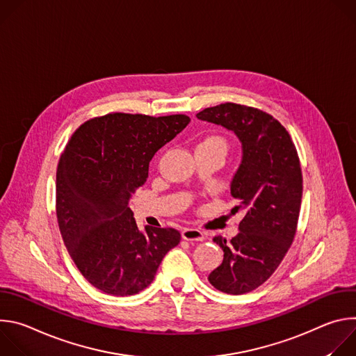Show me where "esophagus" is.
Segmentation results:
<instances>
[{"mask_svg":"<svg viewBox=\"0 0 356 356\" xmlns=\"http://www.w3.org/2000/svg\"><path fill=\"white\" fill-rule=\"evenodd\" d=\"M181 236H183V239L190 241V242H198V241L204 239V234L195 228H184L181 231Z\"/></svg>","mask_w":356,"mask_h":356,"instance_id":"1","label":"esophagus"}]
</instances>
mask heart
<instances>
[{
    "instance_id": "b5f03b06",
    "label": "heart",
    "mask_w": 356,
    "mask_h": 356,
    "mask_svg": "<svg viewBox=\"0 0 356 356\" xmlns=\"http://www.w3.org/2000/svg\"><path fill=\"white\" fill-rule=\"evenodd\" d=\"M200 145H214V146H220V147H222L224 150H227V142L221 138V136H210V138H207V139H204L202 140Z\"/></svg>"
}]
</instances>
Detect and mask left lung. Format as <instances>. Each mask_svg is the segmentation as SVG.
<instances>
[{"mask_svg": "<svg viewBox=\"0 0 356 356\" xmlns=\"http://www.w3.org/2000/svg\"><path fill=\"white\" fill-rule=\"evenodd\" d=\"M195 117L232 131L242 145L231 195L245 217L231 242L213 239L224 261L209 282L227 294L249 293L273 275L294 239L302 194L297 150L286 128L258 108L225 103Z\"/></svg>", "mask_w": 356, "mask_h": 356, "instance_id": "obj_1", "label": "left lung"}]
</instances>
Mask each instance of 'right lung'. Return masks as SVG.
Masks as SVG:
<instances>
[{
	"label": "right lung",
	"mask_w": 356,
	"mask_h": 356,
	"mask_svg": "<svg viewBox=\"0 0 356 356\" xmlns=\"http://www.w3.org/2000/svg\"><path fill=\"white\" fill-rule=\"evenodd\" d=\"M188 122L183 114L115 113L88 120L67 142L56 172L59 229L74 265L98 290L142 291L179 245L181 235L173 228L140 232L129 198L145 184L154 155Z\"/></svg>",
	"instance_id": "right-lung-1"
}]
</instances>
